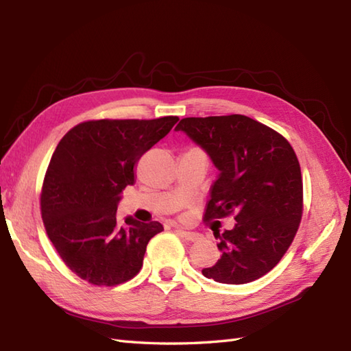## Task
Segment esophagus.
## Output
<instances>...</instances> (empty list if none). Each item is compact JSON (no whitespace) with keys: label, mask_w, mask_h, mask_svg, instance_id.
Here are the masks:
<instances>
[{"label":"esophagus","mask_w":351,"mask_h":351,"mask_svg":"<svg viewBox=\"0 0 351 351\" xmlns=\"http://www.w3.org/2000/svg\"><path fill=\"white\" fill-rule=\"evenodd\" d=\"M176 230H178V232H180V235L184 238V240H187V241H197L199 238H200L199 234L190 232V230H184L182 228H178L176 226Z\"/></svg>","instance_id":"obj_1"}]
</instances>
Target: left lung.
Returning a JSON list of instances; mask_svg holds the SVG:
<instances>
[{
  "label": "left lung",
  "instance_id": "1",
  "mask_svg": "<svg viewBox=\"0 0 351 351\" xmlns=\"http://www.w3.org/2000/svg\"><path fill=\"white\" fill-rule=\"evenodd\" d=\"M210 156L219 176L205 219L235 214V226L214 232L220 259L208 279L241 285L263 278L293 243L303 210L299 160L280 134L247 116L187 117L178 123Z\"/></svg>",
  "mask_w": 351,
  "mask_h": 351
}]
</instances>
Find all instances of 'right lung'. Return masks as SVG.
<instances>
[{"label": "right lung", "mask_w": 351, "mask_h": 351, "mask_svg": "<svg viewBox=\"0 0 351 351\" xmlns=\"http://www.w3.org/2000/svg\"><path fill=\"white\" fill-rule=\"evenodd\" d=\"M176 116L154 121H90L57 145L45 175L40 208L58 255L81 279L113 287L132 279L158 221L117 220L122 190L136 182L140 156L166 137Z\"/></svg>", "instance_id": "add662e5"}]
</instances>
